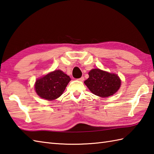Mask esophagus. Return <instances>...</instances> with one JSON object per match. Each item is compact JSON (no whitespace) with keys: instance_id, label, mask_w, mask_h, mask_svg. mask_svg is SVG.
<instances>
[{"instance_id":"esophagus-1","label":"esophagus","mask_w":154,"mask_h":154,"mask_svg":"<svg viewBox=\"0 0 154 154\" xmlns=\"http://www.w3.org/2000/svg\"><path fill=\"white\" fill-rule=\"evenodd\" d=\"M78 80H79V81H82H82H84V78L82 76V77H81V78H79V79H78Z\"/></svg>"}]
</instances>
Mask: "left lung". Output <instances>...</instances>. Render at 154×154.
I'll use <instances>...</instances> for the list:
<instances>
[{
	"instance_id": "1",
	"label": "left lung",
	"mask_w": 154,
	"mask_h": 154,
	"mask_svg": "<svg viewBox=\"0 0 154 154\" xmlns=\"http://www.w3.org/2000/svg\"><path fill=\"white\" fill-rule=\"evenodd\" d=\"M89 78L84 81L91 93L101 97L115 94L121 87V80L117 74L109 73L99 68L89 72Z\"/></svg>"
}]
</instances>
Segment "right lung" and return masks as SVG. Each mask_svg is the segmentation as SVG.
Instances as JSON below:
<instances>
[{"mask_svg": "<svg viewBox=\"0 0 154 154\" xmlns=\"http://www.w3.org/2000/svg\"><path fill=\"white\" fill-rule=\"evenodd\" d=\"M70 80V78L63 71L54 70L36 80L35 91L39 97L46 100H56L63 94Z\"/></svg>", "mask_w": 154, "mask_h": 154, "instance_id": "right-lung-1", "label": "right lung"}]
</instances>
